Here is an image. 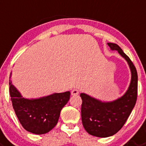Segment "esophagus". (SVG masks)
Returning a JSON list of instances; mask_svg holds the SVG:
<instances>
[{"mask_svg": "<svg viewBox=\"0 0 146 146\" xmlns=\"http://www.w3.org/2000/svg\"><path fill=\"white\" fill-rule=\"evenodd\" d=\"M78 94H79V92H78V90L76 89V88H74V89L72 90L71 94L73 95V96H77Z\"/></svg>", "mask_w": 146, "mask_h": 146, "instance_id": "obj_1", "label": "esophagus"}]
</instances>
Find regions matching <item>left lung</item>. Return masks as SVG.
<instances>
[{
  "label": "left lung",
  "instance_id": "obj_1",
  "mask_svg": "<svg viewBox=\"0 0 146 146\" xmlns=\"http://www.w3.org/2000/svg\"><path fill=\"white\" fill-rule=\"evenodd\" d=\"M108 45L127 61L132 78L125 94L114 102H102L85 94H80L83 125L87 133L99 137H110L122 128L135 105L137 96V73L134 64L117 44L108 43Z\"/></svg>",
  "mask_w": 146,
  "mask_h": 146
}]
</instances>
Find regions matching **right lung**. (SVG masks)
Returning a JSON list of instances; mask_svg holds the SVG:
<instances>
[{
  "mask_svg": "<svg viewBox=\"0 0 146 146\" xmlns=\"http://www.w3.org/2000/svg\"><path fill=\"white\" fill-rule=\"evenodd\" d=\"M13 110L22 127L34 134L48 133L57 125L60 111L70 99V92L57 93L38 99L23 98L9 81Z\"/></svg>",
  "mask_w": 146,
  "mask_h": 146,
  "instance_id": "right-lung-1",
  "label": "right lung"
}]
</instances>
